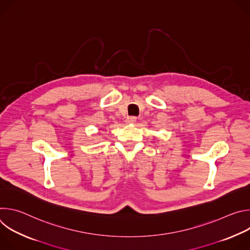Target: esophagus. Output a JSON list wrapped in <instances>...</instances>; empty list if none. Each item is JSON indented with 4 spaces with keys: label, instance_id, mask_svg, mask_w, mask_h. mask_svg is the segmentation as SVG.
<instances>
[{
    "label": "esophagus",
    "instance_id": "1",
    "mask_svg": "<svg viewBox=\"0 0 250 250\" xmlns=\"http://www.w3.org/2000/svg\"><path fill=\"white\" fill-rule=\"evenodd\" d=\"M127 124H134L136 122V118L135 117H128L125 121Z\"/></svg>",
    "mask_w": 250,
    "mask_h": 250
}]
</instances>
